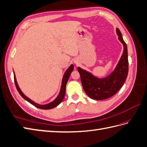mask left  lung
Segmentation results:
<instances>
[{
	"instance_id": "8db88e82",
	"label": "left lung",
	"mask_w": 147,
	"mask_h": 147,
	"mask_svg": "<svg viewBox=\"0 0 147 147\" xmlns=\"http://www.w3.org/2000/svg\"><path fill=\"white\" fill-rule=\"evenodd\" d=\"M118 38L123 44V51L115 69L108 76L99 78L92 73L78 67L82 87L89 97L102 100L115 95L122 87L126 80L128 71L127 46L124 42L119 28H116Z\"/></svg>"
}]
</instances>
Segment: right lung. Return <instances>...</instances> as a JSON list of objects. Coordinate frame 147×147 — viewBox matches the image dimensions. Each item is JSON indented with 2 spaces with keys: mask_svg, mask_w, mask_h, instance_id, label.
Returning a JSON list of instances; mask_svg holds the SVG:
<instances>
[{
  "mask_svg": "<svg viewBox=\"0 0 147 147\" xmlns=\"http://www.w3.org/2000/svg\"><path fill=\"white\" fill-rule=\"evenodd\" d=\"M74 65H73V64H71L70 67L68 68L67 70L65 71V72L64 73V74H63V77H62V80L61 87H60V92H59L58 96H57L55 100H53L51 102L47 103V104H43V105L38 104V103L34 102L33 100H32L30 98L27 97V96L22 92V90H20L19 86L17 84L15 73H14V71H13L14 82H15V84H16V88L17 89V91L19 92V94L21 96H22V97L26 100H27V102H28L30 103H31L32 105H33L35 107H37V108H38V109H44V110L52 109L55 108V107H56L57 106H58L63 100L64 96H65V95L66 85H67V81H68V80H69V77L70 76L71 71L74 70Z\"/></svg>",
  "mask_w": 147,
  "mask_h": 147,
  "instance_id": "right-lung-1",
  "label": "right lung"
}]
</instances>
